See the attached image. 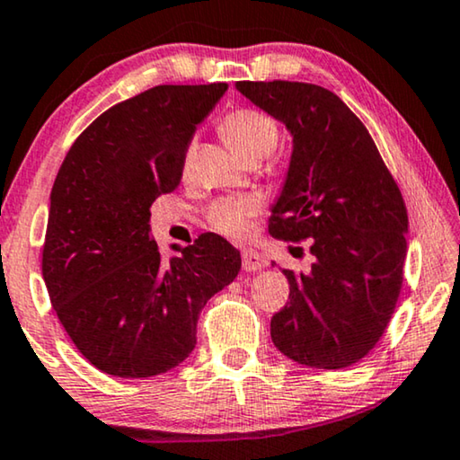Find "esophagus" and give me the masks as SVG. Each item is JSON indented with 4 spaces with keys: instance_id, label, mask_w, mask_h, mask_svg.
<instances>
[{
    "instance_id": "esophagus-1",
    "label": "esophagus",
    "mask_w": 460,
    "mask_h": 460,
    "mask_svg": "<svg viewBox=\"0 0 460 460\" xmlns=\"http://www.w3.org/2000/svg\"><path fill=\"white\" fill-rule=\"evenodd\" d=\"M242 264H243V270H261L267 267V261H264V258L254 250H243Z\"/></svg>"
}]
</instances>
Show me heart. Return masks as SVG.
<instances>
[{
  "mask_svg": "<svg viewBox=\"0 0 460 460\" xmlns=\"http://www.w3.org/2000/svg\"><path fill=\"white\" fill-rule=\"evenodd\" d=\"M221 133L229 147L245 163L270 156L279 146V125L262 110L239 108L225 116ZM254 198L218 199L208 208V225L221 235L242 239L250 229V218L256 217Z\"/></svg>",
  "mask_w": 460,
  "mask_h": 460,
  "instance_id": "obj_1",
  "label": "heart"
}]
</instances>
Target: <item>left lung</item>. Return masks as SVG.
<instances>
[{
  "label": "left lung",
  "mask_w": 460,
  "mask_h": 460,
  "mask_svg": "<svg viewBox=\"0 0 460 460\" xmlns=\"http://www.w3.org/2000/svg\"><path fill=\"white\" fill-rule=\"evenodd\" d=\"M235 87L294 135L269 233L308 242L314 256L310 273L281 270L289 300L270 319V338L300 365L350 367L381 340L402 289L409 231L402 193L367 127L333 92L297 81Z\"/></svg>",
  "instance_id": "8db88e82"
}]
</instances>
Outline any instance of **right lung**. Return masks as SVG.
Segmentation results:
<instances>
[{"mask_svg": "<svg viewBox=\"0 0 460 460\" xmlns=\"http://www.w3.org/2000/svg\"><path fill=\"white\" fill-rule=\"evenodd\" d=\"M227 83L158 85L100 114L51 187L41 270L51 306L83 357L114 377H154L196 348L199 313L242 256L204 233L164 262L150 206L183 177L196 125Z\"/></svg>", "mask_w": 460, "mask_h": 460, "instance_id": "add662e5", "label": "right lung"}]
</instances>
